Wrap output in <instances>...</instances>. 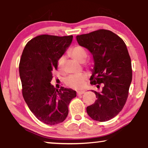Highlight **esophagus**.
<instances>
[{"instance_id": "34e87169", "label": "esophagus", "mask_w": 148, "mask_h": 148, "mask_svg": "<svg viewBox=\"0 0 148 148\" xmlns=\"http://www.w3.org/2000/svg\"><path fill=\"white\" fill-rule=\"evenodd\" d=\"M84 93V91H78L77 92V95H83Z\"/></svg>"}]
</instances>
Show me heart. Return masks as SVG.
<instances>
[{
	"mask_svg": "<svg viewBox=\"0 0 148 148\" xmlns=\"http://www.w3.org/2000/svg\"><path fill=\"white\" fill-rule=\"evenodd\" d=\"M71 56L74 59L76 60L79 62H83L85 61L87 56V53L86 49L83 46L79 45H76L71 49L69 52ZM65 62H66V57L61 56L57 61V66L58 71L62 72L64 71ZM88 75L84 72L70 75L69 76L66 77L64 79V84L66 86L71 87L72 89H78L82 88L86 83Z\"/></svg>",
	"mask_w": 148,
	"mask_h": 148,
	"instance_id": "heart-1",
	"label": "heart"
}]
</instances>
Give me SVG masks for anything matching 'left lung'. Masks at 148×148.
Returning <instances> with one entry per match:
<instances>
[{"label":"left lung","instance_id":"8db88e82","mask_svg":"<svg viewBox=\"0 0 148 148\" xmlns=\"http://www.w3.org/2000/svg\"><path fill=\"white\" fill-rule=\"evenodd\" d=\"M76 39L92 55L95 68L91 84L101 88L92 91L97 100L87 107V113L95 121H108L121 111L128 98L132 75L126 44L116 34L106 29L77 35Z\"/></svg>","mask_w":148,"mask_h":148}]
</instances>
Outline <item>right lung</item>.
<instances>
[{
    "instance_id": "1",
    "label": "right lung",
    "mask_w": 148,
    "mask_h": 148,
    "mask_svg": "<svg viewBox=\"0 0 148 148\" xmlns=\"http://www.w3.org/2000/svg\"><path fill=\"white\" fill-rule=\"evenodd\" d=\"M73 36L42 34L27 42L19 64L25 101L35 117L44 123H62L69 114V104L76 92L50 82L57 61L72 41Z\"/></svg>"
}]
</instances>
